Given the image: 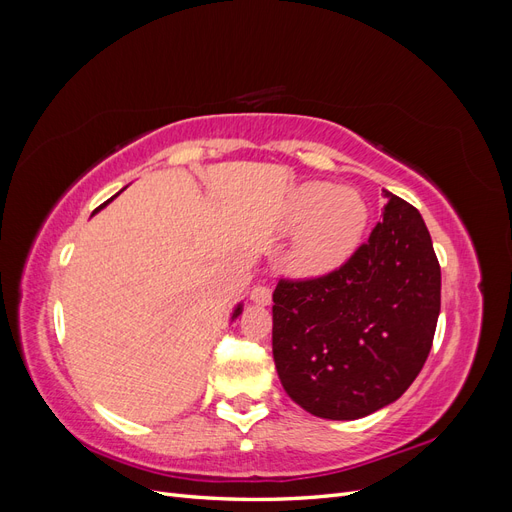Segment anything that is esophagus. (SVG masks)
I'll use <instances>...</instances> for the list:
<instances>
[{
  "mask_svg": "<svg viewBox=\"0 0 512 512\" xmlns=\"http://www.w3.org/2000/svg\"><path fill=\"white\" fill-rule=\"evenodd\" d=\"M250 299L256 305H269L271 303V288L267 286H254L250 292Z\"/></svg>",
  "mask_w": 512,
  "mask_h": 512,
  "instance_id": "34e87169",
  "label": "esophagus"
}]
</instances>
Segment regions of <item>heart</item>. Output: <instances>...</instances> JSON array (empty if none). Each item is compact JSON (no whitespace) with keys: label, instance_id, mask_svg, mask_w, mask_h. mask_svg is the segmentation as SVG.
<instances>
[{"label":"heart","instance_id":"1","mask_svg":"<svg viewBox=\"0 0 512 512\" xmlns=\"http://www.w3.org/2000/svg\"><path fill=\"white\" fill-rule=\"evenodd\" d=\"M369 226V205L365 196L350 185L329 181H305L288 196L284 228L297 232L288 269L303 280L324 277L359 250Z\"/></svg>","mask_w":512,"mask_h":512}]
</instances>
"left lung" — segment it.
<instances>
[{
  "instance_id": "left-lung-1",
  "label": "left lung",
  "mask_w": 512,
  "mask_h": 512,
  "mask_svg": "<svg viewBox=\"0 0 512 512\" xmlns=\"http://www.w3.org/2000/svg\"><path fill=\"white\" fill-rule=\"evenodd\" d=\"M389 205L337 271L273 292V359L292 401L354 421L393 404L423 369L440 316V265L410 203Z\"/></svg>"
}]
</instances>
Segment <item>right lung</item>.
<instances>
[{"mask_svg": "<svg viewBox=\"0 0 512 512\" xmlns=\"http://www.w3.org/2000/svg\"><path fill=\"white\" fill-rule=\"evenodd\" d=\"M123 190H126V188H123ZM123 190H119V192H117L115 196H111V198H108V200H106V203H102V205H100V207H98V209H96L94 213H98L100 209H104V207H106L108 203H111V200H115V198H117V196H119V194H121ZM241 312H243V301H241V303H237V307H235V309H232V316H230V322H235V320H237V318L241 316Z\"/></svg>", "mask_w": 512, "mask_h": 512, "instance_id": "obj_1", "label": "right lung"}]
</instances>
